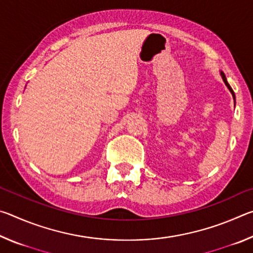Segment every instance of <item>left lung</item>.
I'll use <instances>...</instances> for the list:
<instances>
[{
    "instance_id": "1",
    "label": "left lung",
    "mask_w": 253,
    "mask_h": 253,
    "mask_svg": "<svg viewBox=\"0 0 253 253\" xmlns=\"http://www.w3.org/2000/svg\"><path fill=\"white\" fill-rule=\"evenodd\" d=\"M221 77H222V79H223V81H224V84H225V85H226V87H228V89H229V90H230V92L231 93H232V97H233V99H234V102H235V95H234V92H233V90H232V88H231L230 87V84H229V83H228V80H226V78H225V76H224V74H223V72H222L221 71Z\"/></svg>"
}]
</instances>
